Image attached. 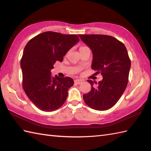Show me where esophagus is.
I'll return each instance as SVG.
<instances>
[{
  "label": "esophagus",
  "instance_id": "esophagus-1",
  "mask_svg": "<svg viewBox=\"0 0 151 151\" xmlns=\"http://www.w3.org/2000/svg\"><path fill=\"white\" fill-rule=\"evenodd\" d=\"M83 81H84L81 79H76V80H75V83L76 84H81L83 82Z\"/></svg>",
  "mask_w": 151,
  "mask_h": 151
}]
</instances>
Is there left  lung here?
I'll list each match as a JSON object with an SVG mask.
<instances>
[{"label": "left lung", "mask_w": 151, "mask_h": 151, "mask_svg": "<svg viewBox=\"0 0 151 151\" xmlns=\"http://www.w3.org/2000/svg\"><path fill=\"white\" fill-rule=\"evenodd\" d=\"M93 53L91 68L101 73L102 80H88L91 89L83 99L88 106L104 111L112 108L126 89L131 62L124 45L110 36L100 34L79 35Z\"/></svg>", "instance_id": "1"}]
</instances>
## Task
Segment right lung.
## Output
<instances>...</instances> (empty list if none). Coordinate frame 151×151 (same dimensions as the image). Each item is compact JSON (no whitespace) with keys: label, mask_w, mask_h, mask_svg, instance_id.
I'll return each mask as SVG.
<instances>
[{"label":"right lung","mask_w":151,"mask_h":151,"mask_svg":"<svg viewBox=\"0 0 151 151\" xmlns=\"http://www.w3.org/2000/svg\"><path fill=\"white\" fill-rule=\"evenodd\" d=\"M79 41L77 35L45 32L31 39L26 45L21 60L22 88L37 108L52 111L65 102L73 80L51 75L56 61L63 56Z\"/></svg>","instance_id":"obj_1"}]
</instances>
